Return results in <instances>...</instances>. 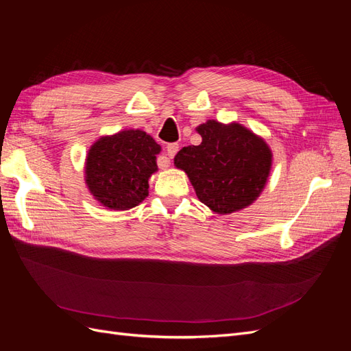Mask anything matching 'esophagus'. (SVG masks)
<instances>
[{
	"label": "esophagus",
	"instance_id": "34e87169",
	"mask_svg": "<svg viewBox=\"0 0 351 351\" xmlns=\"http://www.w3.org/2000/svg\"><path fill=\"white\" fill-rule=\"evenodd\" d=\"M177 152H178V143H169V145L167 146V155H168L169 158H174Z\"/></svg>",
	"mask_w": 351,
	"mask_h": 351
}]
</instances>
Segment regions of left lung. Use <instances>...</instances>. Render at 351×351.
<instances>
[{
  "label": "left lung",
  "instance_id": "left-lung-1",
  "mask_svg": "<svg viewBox=\"0 0 351 351\" xmlns=\"http://www.w3.org/2000/svg\"><path fill=\"white\" fill-rule=\"evenodd\" d=\"M197 133L202 143L183 147L174 164L187 173L199 200L218 214L249 206L267 183L272 159L268 145L240 124L209 120Z\"/></svg>",
  "mask_w": 351,
  "mask_h": 351
}]
</instances>
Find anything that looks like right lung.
<instances>
[{
	"label": "right lung",
	"instance_id": "1",
	"mask_svg": "<svg viewBox=\"0 0 351 351\" xmlns=\"http://www.w3.org/2000/svg\"><path fill=\"white\" fill-rule=\"evenodd\" d=\"M161 151L149 134L125 130L95 143L86 158L90 193L110 209H130L147 196V180L156 171Z\"/></svg>",
	"mask_w": 351,
	"mask_h": 351
}]
</instances>
